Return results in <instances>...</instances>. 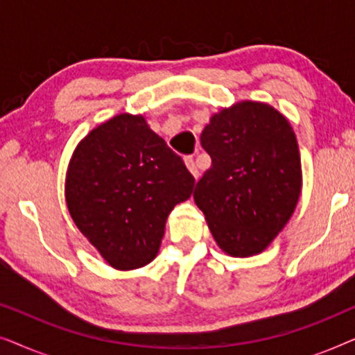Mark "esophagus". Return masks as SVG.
I'll list each match as a JSON object with an SVG mask.
<instances>
[{
  "instance_id": "34e87169",
  "label": "esophagus",
  "mask_w": 355,
  "mask_h": 355,
  "mask_svg": "<svg viewBox=\"0 0 355 355\" xmlns=\"http://www.w3.org/2000/svg\"><path fill=\"white\" fill-rule=\"evenodd\" d=\"M184 162H186V166H187L189 171L192 173V176L196 178V179H198V176H200V173H198V169H197L196 159H193L192 157H186V158H184Z\"/></svg>"
}]
</instances>
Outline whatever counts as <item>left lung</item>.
Listing matches in <instances>:
<instances>
[{"label":"left lung","mask_w":355,"mask_h":355,"mask_svg":"<svg viewBox=\"0 0 355 355\" xmlns=\"http://www.w3.org/2000/svg\"><path fill=\"white\" fill-rule=\"evenodd\" d=\"M200 144L211 168L193 200L213 239L231 257L261 254L288 225L302 189L293 125L271 105L244 100L213 114Z\"/></svg>","instance_id":"8db88e82"}]
</instances>
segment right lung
<instances>
[{
  "instance_id": "right-lung-1",
  "label": "right lung",
  "mask_w": 355,
  "mask_h": 355,
  "mask_svg": "<svg viewBox=\"0 0 355 355\" xmlns=\"http://www.w3.org/2000/svg\"><path fill=\"white\" fill-rule=\"evenodd\" d=\"M196 179L142 114L121 113L92 129L67 164L72 221L106 263L129 271L159 250L168 215Z\"/></svg>"
}]
</instances>
